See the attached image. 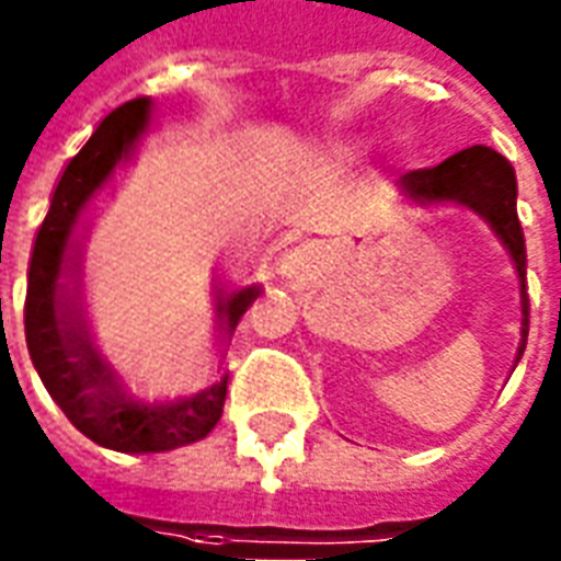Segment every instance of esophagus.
Segmentation results:
<instances>
[{
    "label": "esophagus",
    "mask_w": 561,
    "mask_h": 561,
    "mask_svg": "<svg viewBox=\"0 0 561 561\" xmlns=\"http://www.w3.org/2000/svg\"><path fill=\"white\" fill-rule=\"evenodd\" d=\"M318 266V254L309 252V249H295V252L284 254V260H280V275L286 277H307L312 268Z\"/></svg>",
    "instance_id": "esophagus-1"
}]
</instances>
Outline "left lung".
Listing matches in <instances>:
<instances>
[{"instance_id": "1", "label": "left lung", "mask_w": 561, "mask_h": 561, "mask_svg": "<svg viewBox=\"0 0 561 561\" xmlns=\"http://www.w3.org/2000/svg\"><path fill=\"white\" fill-rule=\"evenodd\" d=\"M400 191L408 203H455L474 210L507 249L515 275H518V286H522V342L515 351V365H518L527 347V330H530V298H527V249H524L522 222L515 214L518 185H515L513 164L492 147L474 145L449 156L437 168L405 173L400 179Z\"/></svg>"}]
</instances>
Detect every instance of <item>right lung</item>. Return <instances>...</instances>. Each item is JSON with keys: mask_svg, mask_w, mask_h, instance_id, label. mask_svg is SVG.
Listing matches in <instances>:
<instances>
[{"mask_svg": "<svg viewBox=\"0 0 561 561\" xmlns=\"http://www.w3.org/2000/svg\"><path fill=\"white\" fill-rule=\"evenodd\" d=\"M153 101L136 98L112 110L66 164L51 205L34 240L25 293V342L39 379L71 425L103 449L124 455L170 451L208 437L226 405L228 374L182 393L138 397L127 391L110 362L101 356L83 301V240L89 210L115 170L133 161L150 133ZM260 286H217L219 358L237 321L254 304Z\"/></svg>", "mask_w": 561, "mask_h": 561, "instance_id": "1", "label": "right lung"}]
</instances>
